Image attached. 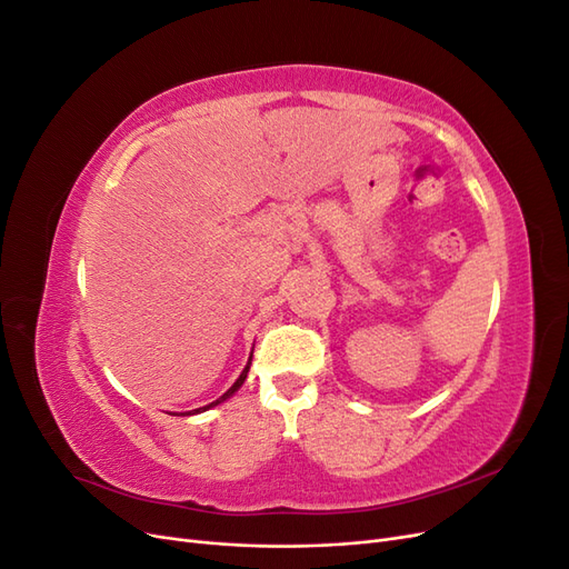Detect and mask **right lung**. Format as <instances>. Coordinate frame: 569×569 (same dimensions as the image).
<instances>
[{
    "instance_id": "1",
    "label": "right lung",
    "mask_w": 569,
    "mask_h": 569,
    "mask_svg": "<svg viewBox=\"0 0 569 569\" xmlns=\"http://www.w3.org/2000/svg\"><path fill=\"white\" fill-rule=\"evenodd\" d=\"M249 366H251V358H249V363H247V368L242 370V375H239V377H237V382H234V385H232V387H230V389H228L226 393H222L218 401H213V403H209V406H203V408H197L194 412H203V410H209V408H213V406H218V403H222V401H228V399H230V396H232V393H234V391H237L239 387H242V385H244V380H247V375H249ZM187 416H189V412H187Z\"/></svg>"
}]
</instances>
